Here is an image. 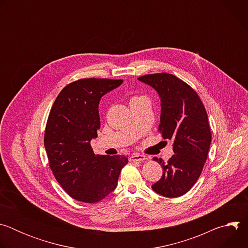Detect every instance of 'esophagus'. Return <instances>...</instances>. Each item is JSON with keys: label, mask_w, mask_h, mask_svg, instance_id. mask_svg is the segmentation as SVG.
Instances as JSON below:
<instances>
[{"label": "esophagus", "mask_w": 248, "mask_h": 248, "mask_svg": "<svg viewBox=\"0 0 248 248\" xmlns=\"http://www.w3.org/2000/svg\"><path fill=\"white\" fill-rule=\"evenodd\" d=\"M146 159V157L144 155H141L138 153H134L133 155L130 156L129 161L131 162H141V161H144Z\"/></svg>", "instance_id": "34e87169"}]
</instances>
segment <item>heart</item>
<instances>
[{"label":"heart","mask_w":248,"mask_h":248,"mask_svg":"<svg viewBox=\"0 0 248 248\" xmlns=\"http://www.w3.org/2000/svg\"><path fill=\"white\" fill-rule=\"evenodd\" d=\"M135 98H138V97H133V98H132V99H135ZM132 99H131V100H132Z\"/></svg>","instance_id":"b5f03b06"}]
</instances>
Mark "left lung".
<instances>
[{"label":"left lung","mask_w":248,"mask_h":248,"mask_svg":"<svg viewBox=\"0 0 248 248\" xmlns=\"http://www.w3.org/2000/svg\"><path fill=\"white\" fill-rule=\"evenodd\" d=\"M152 86L161 98L158 131L164 139L172 140L173 155L161 164L162 178L152 189L165 197H179L189 191L202 172L211 143V130L204 105L196 91L170 74L139 77Z\"/></svg>","instance_id":"left-lung-1"}]
</instances>
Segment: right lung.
<instances>
[{
    "label": "right lung",
    "mask_w": 248,
    "mask_h": 248,
    "mask_svg": "<svg viewBox=\"0 0 248 248\" xmlns=\"http://www.w3.org/2000/svg\"><path fill=\"white\" fill-rule=\"evenodd\" d=\"M123 79L82 78L67 84L56 98L44 134L49 166L63 190L78 201L99 202L117 186L124 155H95L90 141L100 128L102 96Z\"/></svg>",
    "instance_id": "add662e5"
}]
</instances>
